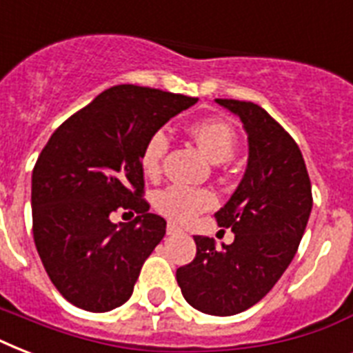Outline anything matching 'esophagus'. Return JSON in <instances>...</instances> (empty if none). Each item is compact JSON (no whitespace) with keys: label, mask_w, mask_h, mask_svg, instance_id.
<instances>
[{"label":"esophagus","mask_w":353,"mask_h":353,"mask_svg":"<svg viewBox=\"0 0 353 353\" xmlns=\"http://www.w3.org/2000/svg\"><path fill=\"white\" fill-rule=\"evenodd\" d=\"M166 232H168V234H176V232H181V229H179L176 223L168 221V225H166Z\"/></svg>","instance_id":"esophagus-1"}]
</instances>
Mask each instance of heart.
I'll use <instances>...</instances> for the list:
<instances>
[{"instance_id": "1", "label": "heart", "mask_w": 353, "mask_h": 353, "mask_svg": "<svg viewBox=\"0 0 353 353\" xmlns=\"http://www.w3.org/2000/svg\"><path fill=\"white\" fill-rule=\"evenodd\" d=\"M188 135L201 154L214 165L227 163L234 155L238 135L229 122L221 119H205L187 128ZM168 152V137L163 132L154 133L141 152V170L146 177H157ZM216 203L214 194L203 188L168 187L155 196V209L174 221H190L196 214Z\"/></svg>"}]
</instances>
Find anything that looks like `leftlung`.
<instances>
[{
  "instance_id": "1",
  "label": "left lung",
  "mask_w": 353,
  "mask_h": 353,
  "mask_svg": "<svg viewBox=\"0 0 353 353\" xmlns=\"http://www.w3.org/2000/svg\"><path fill=\"white\" fill-rule=\"evenodd\" d=\"M216 102L240 117L249 143L243 179L214 214L234 241L216 249L212 238L194 236L196 258L176 279L190 306L227 317L254 306L279 282L306 231L313 198L301 148L279 122L252 102Z\"/></svg>"
}]
</instances>
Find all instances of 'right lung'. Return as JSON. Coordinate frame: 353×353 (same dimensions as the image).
Wrapping results in <instances>:
<instances>
[{
	"instance_id": "right-lung-1",
	"label": "right lung",
	"mask_w": 353,
	"mask_h": 353,
	"mask_svg": "<svg viewBox=\"0 0 353 353\" xmlns=\"http://www.w3.org/2000/svg\"><path fill=\"white\" fill-rule=\"evenodd\" d=\"M198 99L122 84L57 128L32 170V234L49 279L65 301L110 312L132 296L166 221L143 199L141 152L163 124ZM117 208L135 210L113 224Z\"/></svg>"
}]
</instances>
